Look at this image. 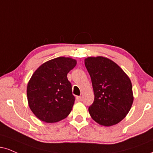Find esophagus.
<instances>
[{
  "label": "esophagus",
  "instance_id": "1",
  "mask_svg": "<svg viewBox=\"0 0 153 153\" xmlns=\"http://www.w3.org/2000/svg\"><path fill=\"white\" fill-rule=\"evenodd\" d=\"M77 101H81L82 100V97L81 96H77L76 97Z\"/></svg>",
  "mask_w": 153,
  "mask_h": 153
}]
</instances>
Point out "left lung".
<instances>
[{"mask_svg": "<svg viewBox=\"0 0 153 153\" xmlns=\"http://www.w3.org/2000/svg\"><path fill=\"white\" fill-rule=\"evenodd\" d=\"M85 65L91 76L95 98L88 108L95 122L112 126L120 122L129 113L133 102L132 87L129 77L110 59L88 57Z\"/></svg>", "mask_w": 153, "mask_h": 153, "instance_id": "1", "label": "left lung"}]
</instances>
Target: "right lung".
<instances>
[{
    "label": "right lung",
    "mask_w": 153,
    "mask_h": 153,
    "mask_svg": "<svg viewBox=\"0 0 153 153\" xmlns=\"http://www.w3.org/2000/svg\"><path fill=\"white\" fill-rule=\"evenodd\" d=\"M76 63L75 59L58 57L34 72L27 83V97L31 111L40 120L56 123L71 112L75 97L67 74Z\"/></svg>",
    "instance_id": "right-lung-1"
}]
</instances>
